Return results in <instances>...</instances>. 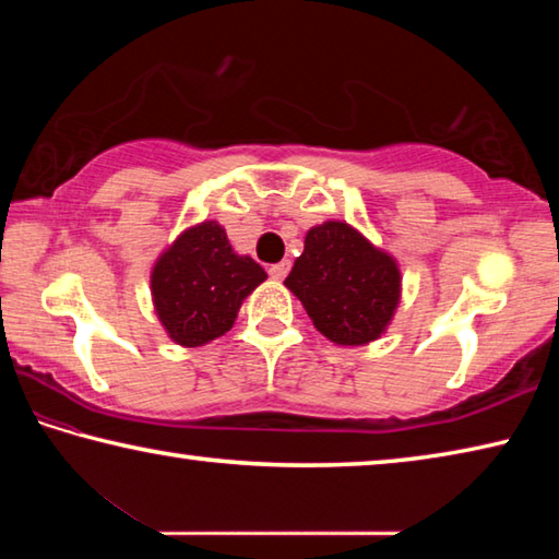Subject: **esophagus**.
<instances>
[{
    "mask_svg": "<svg viewBox=\"0 0 559 559\" xmlns=\"http://www.w3.org/2000/svg\"><path fill=\"white\" fill-rule=\"evenodd\" d=\"M288 271H290V261H281V263H273V266L269 269V276L276 281H283L288 276Z\"/></svg>",
    "mask_w": 559,
    "mask_h": 559,
    "instance_id": "1",
    "label": "esophagus"
}]
</instances>
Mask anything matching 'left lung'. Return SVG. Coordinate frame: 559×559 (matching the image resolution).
I'll return each mask as SVG.
<instances>
[{
    "label": "left lung",
    "mask_w": 559,
    "mask_h": 559,
    "mask_svg": "<svg viewBox=\"0 0 559 559\" xmlns=\"http://www.w3.org/2000/svg\"><path fill=\"white\" fill-rule=\"evenodd\" d=\"M286 286L313 325L337 345H365L382 335L400 302L392 257L343 222L313 226Z\"/></svg>",
    "instance_id": "1"
}]
</instances>
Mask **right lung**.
I'll return each instance as SVG.
<instances>
[{
	"label": "right lung",
	"mask_w": 559,
	"mask_h": 559,
	"mask_svg": "<svg viewBox=\"0 0 559 559\" xmlns=\"http://www.w3.org/2000/svg\"><path fill=\"white\" fill-rule=\"evenodd\" d=\"M263 281L266 271L249 257H236L222 226L204 222L155 263V310L175 343L200 347L231 330L241 300Z\"/></svg>",
	"instance_id": "obj_1"
}]
</instances>
